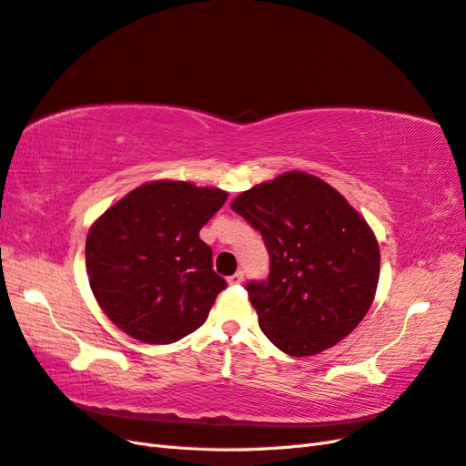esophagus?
<instances>
[{
    "instance_id": "esophagus-1",
    "label": "esophagus",
    "mask_w": 466,
    "mask_h": 466,
    "mask_svg": "<svg viewBox=\"0 0 466 466\" xmlns=\"http://www.w3.org/2000/svg\"><path fill=\"white\" fill-rule=\"evenodd\" d=\"M228 281H229L231 286H238V284H241V281H243V272H235L233 276L228 278Z\"/></svg>"
}]
</instances>
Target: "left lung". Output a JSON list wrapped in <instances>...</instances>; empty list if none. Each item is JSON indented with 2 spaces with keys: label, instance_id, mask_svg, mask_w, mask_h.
Returning a JSON list of instances; mask_svg holds the SVG:
<instances>
[{
  "label": "left lung",
  "instance_id": "obj_1",
  "mask_svg": "<svg viewBox=\"0 0 466 466\" xmlns=\"http://www.w3.org/2000/svg\"><path fill=\"white\" fill-rule=\"evenodd\" d=\"M231 209L260 231L270 255L268 279L247 284L268 340L303 358L358 327L375 298L380 257L368 221L340 192L289 171L238 194Z\"/></svg>",
  "mask_w": 466,
  "mask_h": 466
}]
</instances>
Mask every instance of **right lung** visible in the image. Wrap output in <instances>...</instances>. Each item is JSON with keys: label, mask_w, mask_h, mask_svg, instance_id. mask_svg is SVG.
Here are the masks:
<instances>
[{"label": "right lung", "mask_w": 466, "mask_h": 466, "mask_svg": "<svg viewBox=\"0 0 466 466\" xmlns=\"http://www.w3.org/2000/svg\"><path fill=\"white\" fill-rule=\"evenodd\" d=\"M228 200L219 188L153 180L110 206L89 229V286L105 315L146 344L200 329L228 281L200 229Z\"/></svg>", "instance_id": "add662e5"}]
</instances>
